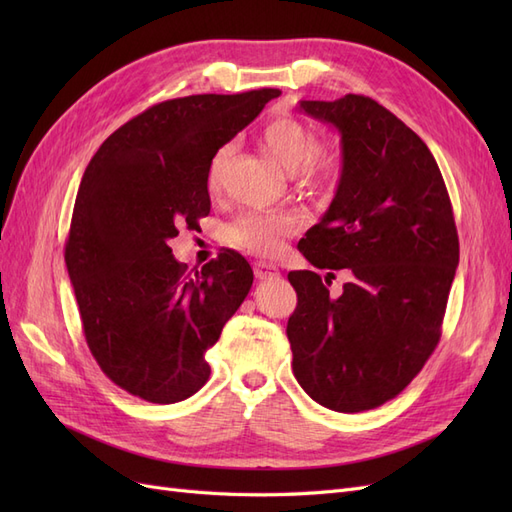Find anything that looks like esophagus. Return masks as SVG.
<instances>
[{"label":"esophagus","mask_w":512,"mask_h":512,"mask_svg":"<svg viewBox=\"0 0 512 512\" xmlns=\"http://www.w3.org/2000/svg\"><path fill=\"white\" fill-rule=\"evenodd\" d=\"M254 275L258 280H275V277H280V269L271 265V262L260 260V262H254Z\"/></svg>","instance_id":"obj_1"}]
</instances>
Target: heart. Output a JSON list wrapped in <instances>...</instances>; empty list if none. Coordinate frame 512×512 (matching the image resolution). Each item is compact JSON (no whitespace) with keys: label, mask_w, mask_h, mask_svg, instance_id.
<instances>
[{"label":"heart","mask_w":512,"mask_h":512,"mask_svg":"<svg viewBox=\"0 0 512 512\" xmlns=\"http://www.w3.org/2000/svg\"><path fill=\"white\" fill-rule=\"evenodd\" d=\"M262 151L286 173H292L297 188L322 194L331 190L339 175V153L318 145L316 134L303 121L277 115L258 132ZM232 145L226 143L213 153L207 170L209 190H218ZM299 228V215L290 211H245L226 228V241L258 254H277L288 235Z\"/></svg>","instance_id":"obj_1"}]
</instances>
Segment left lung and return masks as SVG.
<instances>
[{
    "label": "left lung",
    "mask_w": 512,
    "mask_h": 512,
    "mask_svg": "<svg viewBox=\"0 0 512 512\" xmlns=\"http://www.w3.org/2000/svg\"><path fill=\"white\" fill-rule=\"evenodd\" d=\"M309 117L342 134V177L322 220L299 241L314 271H290L292 371L335 412L397 397L440 342L459 265L451 198L427 145L367 96L301 100ZM355 277L331 298L332 271Z\"/></svg>",
    "instance_id": "left-lung-1"
}]
</instances>
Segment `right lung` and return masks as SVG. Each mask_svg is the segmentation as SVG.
Wrapping results in <instances>:
<instances>
[{
    "instance_id": "obj_1",
    "label": "right lung",
    "mask_w": 512,
    "mask_h": 512,
    "mask_svg": "<svg viewBox=\"0 0 512 512\" xmlns=\"http://www.w3.org/2000/svg\"><path fill=\"white\" fill-rule=\"evenodd\" d=\"M280 89L200 94L147 108L115 130L85 168L66 267L87 346L123 391L151 404L192 397L209 380L205 352L252 288L226 250L185 273L168 241L209 215L213 153L252 123Z\"/></svg>"
}]
</instances>
